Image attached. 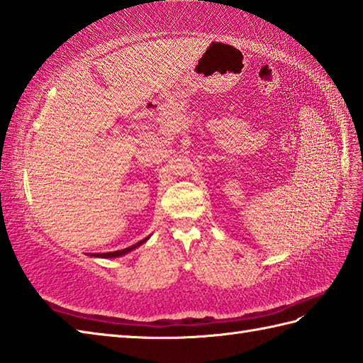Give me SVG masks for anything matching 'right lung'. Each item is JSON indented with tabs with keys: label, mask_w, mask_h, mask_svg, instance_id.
<instances>
[{
	"label": "right lung",
	"mask_w": 363,
	"mask_h": 363,
	"mask_svg": "<svg viewBox=\"0 0 363 363\" xmlns=\"http://www.w3.org/2000/svg\"><path fill=\"white\" fill-rule=\"evenodd\" d=\"M150 237H146V238H143V240H140L138 243H135V245H133V246H129V248H125V250H120V251H113V252H103V254H90V256H95V257H107V259H111V257H118V256H125V254H128L129 251H133V250H135L137 246H140L142 243H145L146 240H148Z\"/></svg>",
	"instance_id": "1"
}]
</instances>
